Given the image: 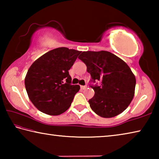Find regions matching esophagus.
<instances>
[{"instance_id":"esophagus-1","label":"esophagus","mask_w":159,"mask_h":159,"mask_svg":"<svg viewBox=\"0 0 159 159\" xmlns=\"http://www.w3.org/2000/svg\"><path fill=\"white\" fill-rule=\"evenodd\" d=\"M80 88H81V90H85L87 88V85H81Z\"/></svg>"}]
</instances>
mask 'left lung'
<instances>
[{
    "instance_id": "8db88e82",
    "label": "left lung",
    "mask_w": 159,
    "mask_h": 159,
    "mask_svg": "<svg viewBox=\"0 0 159 159\" xmlns=\"http://www.w3.org/2000/svg\"><path fill=\"white\" fill-rule=\"evenodd\" d=\"M79 59L87 66L95 95L88 100L90 108L98 116L111 118L121 114L130 104L134 95L136 79L128 65L108 51L83 52Z\"/></svg>"
}]
</instances>
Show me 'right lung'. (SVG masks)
I'll list each match as a JSON object with an SVG mask.
<instances>
[{
  "label": "right lung",
  "mask_w": 159,
  "mask_h": 159,
  "mask_svg": "<svg viewBox=\"0 0 159 159\" xmlns=\"http://www.w3.org/2000/svg\"><path fill=\"white\" fill-rule=\"evenodd\" d=\"M80 51L61 47L53 49L31 64L25 83L28 96L43 113L57 116L71 106L79 85H71L69 70Z\"/></svg>",
  "instance_id": "right-lung-1"
}]
</instances>
